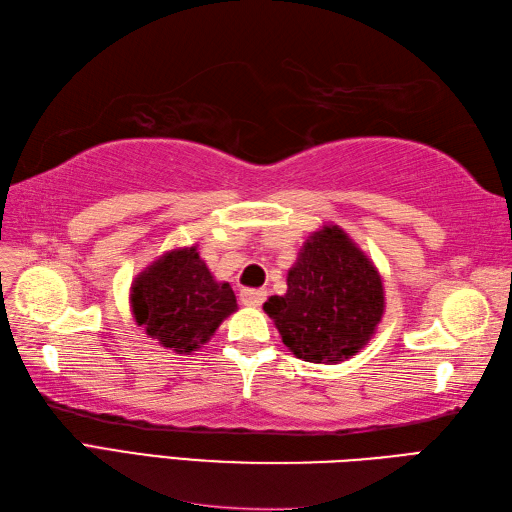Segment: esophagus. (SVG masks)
Here are the masks:
<instances>
[{"mask_svg": "<svg viewBox=\"0 0 512 512\" xmlns=\"http://www.w3.org/2000/svg\"><path fill=\"white\" fill-rule=\"evenodd\" d=\"M265 295H267V291H263V289H243L239 297H241V304L243 306L258 308L260 304L265 302Z\"/></svg>", "mask_w": 512, "mask_h": 512, "instance_id": "obj_1", "label": "esophagus"}]
</instances>
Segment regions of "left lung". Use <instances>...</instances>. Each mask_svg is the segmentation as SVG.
<instances>
[{"mask_svg": "<svg viewBox=\"0 0 512 512\" xmlns=\"http://www.w3.org/2000/svg\"><path fill=\"white\" fill-rule=\"evenodd\" d=\"M263 308L297 358L339 363L376 334L384 286L350 236L339 226H323L299 249L286 273V293L271 295Z\"/></svg>", "mask_w": 512, "mask_h": 512, "instance_id": "1", "label": "left lung"}]
</instances>
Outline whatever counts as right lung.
I'll use <instances>...</instances> for the list:
<instances>
[{"mask_svg":"<svg viewBox=\"0 0 512 512\" xmlns=\"http://www.w3.org/2000/svg\"><path fill=\"white\" fill-rule=\"evenodd\" d=\"M130 304L149 339L191 354L234 313L236 295L228 282L215 280L193 245L171 249L145 267L132 282Z\"/></svg>","mask_w":512,"mask_h":512,"instance_id":"obj_1","label":"right lung"}]
</instances>
